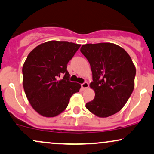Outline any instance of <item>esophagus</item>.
Returning <instances> with one entry per match:
<instances>
[{
    "instance_id": "obj_1",
    "label": "esophagus",
    "mask_w": 154,
    "mask_h": 154,
    "mask_svg": "<svg viewBox=\"0 0 154 154\" xmlns=\"http://www.w3.org/2000/svg\"><path fill=\"white\" fill-rule=\"evenodd\" d=\"M89 86V84L87 82H84L81 84V88H82L83 90H86V88H88Z\"/></svg>"
}]
</instances>
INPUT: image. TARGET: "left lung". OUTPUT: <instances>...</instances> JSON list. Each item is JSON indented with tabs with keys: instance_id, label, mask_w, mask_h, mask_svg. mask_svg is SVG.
Returning <instances> with one entry per match:
<instances>
[{
	"instance_id": "left-lung-1",
	"label": "left lung",
	"mask_w": 154,
	"mask_h": 154,
	"mask_svg": "<svg viewBox=\"0 0 154 154\" xmlns=\"http://www.w3.org/2000/svg\"><path fill=\"white\" fill-rule=\"evenodd\" d=\"M82 53L90 63L95 98L86 109L98 117L115 114L124 106L134 88L136 68L124 49L111 43L83 45Z\"/></svg>"
}]
</instances>
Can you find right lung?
I'll use <instances>...</instances> for the list:
<instances>
[{
  "mask_svg": "<svg viewBox=\"0 0 154 154\" xmlns=\"http://www.w3.org/2000/svg\"><path fill=\"white\" fill-rule=\"evenodd\" d=\"M81 45L51 41L35 47L23 66V85L28 101L39 114L54 117L65 110L81 84L69 81L67 64Z\"/></svg>",
  "mask_w": 154,
  "mask_h": 154,
  "instance_id": "obj_1",
  "label": "right lung"
}]
</instances>
